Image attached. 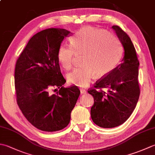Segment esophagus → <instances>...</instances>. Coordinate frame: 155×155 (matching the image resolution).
Listing matches in <instances>:
<instances>
[{"label": "esophagus", "instance_id": "obj_1", "mask_svg": "<svg viewBox=\"0 0 155 155\" xmlns=\"http://www.w3.org/2000/svg\"><path fill=\"white\" fill-rule=\"evenodd\" d=\"M81 91V94H87V91L84 89V88H80Z\"/></svg>", "mask_w": 155, "mask_h": 155}]
</instances>
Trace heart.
<instances>
[{"label": "heart", "instance_id": "heart-1", "mask_svg": "<svg viewBox=\"0 0 155 155\" xmlns=\"http://www.w3.org/2000/svg\"><path fill=\"white\" fill-rule=\"evenodd\" d=\"M82 53L83 66L68 74L67 80L71 84L85 87L96 74L103 77L113 71L120 60L122 50L119 41L113 34L103 29L84 27L72 36L71 45H60L57 59L62 68L69 70L75 54Z\"/></svg>", "mask_w": 155, "mask_h": 155}]
</instances>
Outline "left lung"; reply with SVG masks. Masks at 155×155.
Returning a JSON list of instances; mask_svg holds the SVG:
<instances>
[{
    "mask_svg": "<svg viewBox=\"0 0 155 155\" xmlns=\"http://www.w3.org/2000/svg\"><path fill=\"white\" fill-rule=\"evenodd\" d=\"M112 28L124 48L122 62L88 91L94 98L91 118L102 128H114L123 124L136 107L140 95L138 81L139 62L128 35L118 26ZM108 88V91H102Z\"/></svg>",
    "mask_w": 155,
    "mask_h": 155,
    "instance_id": "left-lung-1",
    "label": "left lung"
}]
</instances>
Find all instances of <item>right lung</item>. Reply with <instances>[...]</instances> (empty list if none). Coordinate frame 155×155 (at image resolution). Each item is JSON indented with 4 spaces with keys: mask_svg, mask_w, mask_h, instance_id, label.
I'll return each mask as SVG.
<instances>
[{
    "mask_svg": "<svg viewBox=\"0 0 155 155\" xmlns=\"http://www.w3.org/2000/svg\"><path fill=\"white\" fill-rule=\"evenodd\" d=\"M72 32L47 28L35 35L17 59L15 83L17 104L29 123L39 130L54 132L70 123L80 90L64 88L65 79L57 59L58 47ZM52 87L57 93L50 92Z\"/></svg>",
    "mask_w": 155,
    "mask_h": 155,
    "instance_id": "right-lung-1",
    "label": "right lung"
}]
</instances>
